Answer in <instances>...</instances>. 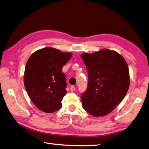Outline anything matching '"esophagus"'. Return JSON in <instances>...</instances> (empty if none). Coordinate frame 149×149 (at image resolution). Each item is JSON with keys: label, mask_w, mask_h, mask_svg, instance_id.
Masks as SVG:
<instances>
[{"label": "esophagus", "mask_w": 149, "mask_h": 149, "mask_svg": "<svg viewBox=\"0 0 149 149\" xmlns=\"http://www.w3.org/2000/svg\"><path fill=\"white\" fill-rule=\"evenodd\" d=\"M75 89H76V88H75L74 86H72L71 87H70V90H71V91H75Z\"/></svg>", "instance_id": "obj_1"}]
</instances>
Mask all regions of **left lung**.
Segmentation results:
<instances>
[{
	"label": "left lung",
	"instance_id": "1",
	"mask_svg": "<svg viewBox=\"0 0 149 149\" xmlns=\"http://www.w3.org/2000/svg\"><path fill=\"white\" fill-rule=\"evenodd\" d=\"M88 72L83 107L94 117L109 114L125 97L130 86L128 66L123 56L107 49L81 55Z\"/></svg>",
	"mask_w": 149,
	"mask_h": 149
}]
</instances>
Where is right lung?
Masks as SVG:
<instances>
[{"mask_svg": "<svg viewBox=\"0 0 149 149\" xmlns=\"http://www.w3.org/2000/svg\"><path fill=\"white\" fill-rule=\"evenodd\" d=\"M72 55L45 47L35 51L26 62L24 85L32 102L42 111L50 113L61 108L67 93L66 75L62 69Z\"/></svg>", "mask_w": 149, "mask_h": 149, "instance_id": "obj_1", "label": "right lung"}]
</instances>
